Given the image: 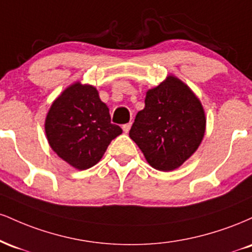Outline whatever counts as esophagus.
Segmentation results:
<instances>
[{"mask_svg":"<svg viewBox=\"0 0 252 252\" xmlns=\"http://www.w3.org/2000/svg\"><path fill=\"white\" fill-rule=\"evenodd\" d=\"M130 126H131V123H126V124H124V126H122V128H123V131H124V132H129Z\"/></svg>","mask_w":252,"mask_h":252,"instance_id":"1","label":"esophagus"}]
</instances>
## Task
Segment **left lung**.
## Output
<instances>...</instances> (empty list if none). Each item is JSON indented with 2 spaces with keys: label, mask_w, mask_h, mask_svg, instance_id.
<instances>
[{
  "label": "left lung",
  "mask_w": 252,
  "mask_h": 252,
  "mask_svg": "<svg viewBox=\"0 0 252 252\" xmlns=\"http://www.w3.org/2000/svg\"><path fill=\"white\" fill-rule=\"evenodd\" d=\"M129 136L153 168L170 172L200 146L206 130L205 110L194 92L178 77L167 76L146 94Z\"/></svg>",
  "instance_id": "8db88e82"
}]
</instances>
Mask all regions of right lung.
<instances>
[{
    "label": "right lung",
    "mask_w": 252,
    "mask_h": 252,
    "mask_svg": "<svg viewBox=\"0 0 252 252\" xmlns=\"http://www.w3.org/2000/svg\"><path fill=\"white\" fill-rule=\"evenodd\" d=\"M109 108L97 89L80 80L71 84L52 103L45 120L48 144L73 168H91L103 158L122 129L110 122Z\"/></svg>",
    "instance_id": "1"
}]
</instances>
